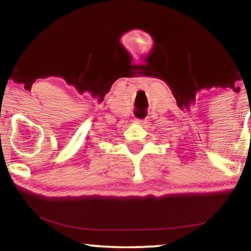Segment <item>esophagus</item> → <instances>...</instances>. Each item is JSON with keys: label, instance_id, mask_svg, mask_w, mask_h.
<instances>
[{"label": "esophagus", "instance_id": "esophagus-1", "mask_svg": "<svg viewBox=\"0 0 251 251\" xmlns=\"http://www.w3.org/2000/svg\"><path fill=\"white\" fill-rule=\"evenodd\" d=\"M136 122L137 123H143V122H145V120H142V118H136Z\"/></svg>", "mask_w": 251, "mask_h": 251}]
</instances>
